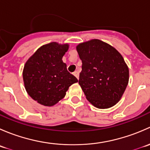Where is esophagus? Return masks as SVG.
<instances>
[{
    "instance_id": "1",
    "label": "esophagus",
    "mask_w": 150,
    "mask_h": 150,
    "mask_svg": "<svg viewBox=\"0 0 150 150\" xmlns=\"http://www.w3.org/2000/svg\"><path fill=\"white\" fill-rule=\"evenodd\" d=\"M73 75H75V77H76L77 78H79V72H78V71H75V72H74V73H73Z\"/></svg>"
}]
</instances>
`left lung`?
I'll list each match as a JSON object with an SVG mask.
<instances>
[{"label": "left lung", "instance_id": "1", "mask_svg": "<svg viewBox=\"0 0 150 150\" xmlns=\"http://www.w3.org/2000/svg\"><path fill=\"white\" fill-rule=\"evenodd\" d=\"M76 50L82 61L78 83L87 100L99 109L115 105L129 81V69L121 54L99 39L79 43Z\"/></svg>", "mask_w": 150, "mask_h": 150}]
</instances>
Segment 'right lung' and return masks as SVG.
Segmentation results:
<instances>
[{
  "label": "right lung",
  "instance_id": "right-lung-1",
  "mask_svg": "<svg viewBox=\"0 0 150 150\" xmlns=\"http://www.w3.org/2000/svg\"><path fill=\"white\" fill-rule=\"evenodd\" d=\"M69 44L51 42L40 46L25 63L22 77L26 91L35 101L52 107L65 96L78 79L67 69L62 57Z\"/></svg>",
  "mask_w": 150,
  "mask_h": 150
}]
</instances>
